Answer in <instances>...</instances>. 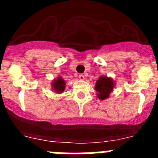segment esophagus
Instances as JSON below:
<instances>
[{
  "mask_svg": "<svg viewBox=\"0 0 158 158\" xmlns=\"http://www.w3.org/2000/svg\"><path fill=\"white\" fill-rule=\"evenodd\" d=\"M79 77V79H80L81 81H84V80H85V76H84L83 74H80V75H79V77Z\"/></svg>",
  "mask_w": 158,
  "mask_h": 158,
  "instance_id": "34e87169",
  "label": "esophagus"
}]
</instances>
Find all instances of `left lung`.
Segmentation results:
<instances>
[{
	"label": "left lung",
	"mask_w": 158,
	"mask_h": 158,
	"mask_svg": "<svg viewBox=\"0 0 158 158\" xmlns=\"http://www.w3.org/2000/svg\"><path fill=\"white\" fill-rule=\"evenodd\" d=\"M115 83L112 78L104 75L100 76L95 85V90L97 93V97L100 100L107 99L115 89Z\"/></svg>",
	"instance_id": "8db88e82"
}]
</instances>
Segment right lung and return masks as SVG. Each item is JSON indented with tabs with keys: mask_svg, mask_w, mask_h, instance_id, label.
I'll list each match as a JSON object with an SVG mask.
<instances>
[{
	"mask_svg": "<svg viewBox=\"0 0 158 158\" xmlns=\"http://www.w3.org/2000/svg\"><path fill=\"white\" fill-rule=\"evenodd\" d=\"M51 88L54 93L61 94L64 92L65 88V81L62 77H58L56 79H54L51 82Z\"/></svg>",
	"mask_w": 158,
	"mask_h": 158,
	"instance_id": "obj_1",
	"label": "right lung"
}]
</instances>
